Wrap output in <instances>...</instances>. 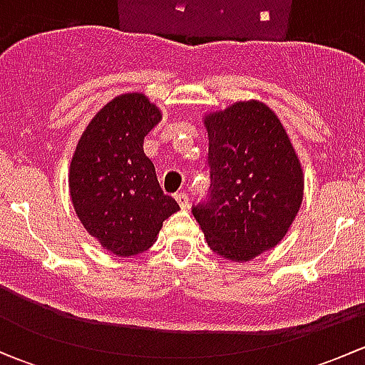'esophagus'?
I'll list each match as a JSON object with an SVG mask.
<instances>
[{
  "mask_svg": "<svg viewBox=\"0 0 365 365\" xmlns=\"http://www.w3.org/2000/svg\"><path fill=\"white\" fill-rule=\"evenodd\" d=\"M175 200L178 201V205L182 206V208H189V196H187L185 192H178V194H175Z\"/></svg>",
  "mask_w": 365,
  "mask_h": 365,
  "instance_id": "esophagus-1",
  "label": "esophagus"
}]
</instances>
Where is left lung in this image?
<instances>
[{
	"label": "left lung",
	"instance_id": "1",
	"mask_svg": "<svg viewBox=\"0 0 365 365\" xmlns=\"http://www.w3.org/2000/svg\"><path fill=\"white\" fill-rule=\"evenodd\" d=\"M210 189L192 206L210 249L249 261L275 247L304 196L298 157L284 127L263 102H237L205 120Z\"/></svg>",
	"mask_w": 365,
	"mask_h": 365
}]
</instances>
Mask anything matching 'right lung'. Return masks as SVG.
I'll return each instance as SVG.
<instances>
[{
  "label": "right lung",
  "mask_w": 365,
  "mask_h": 365,
  "mask_svg": "<svg viewBox=\"0 0 365 365\" xmlns=\"http://www.w3.org/2000/svg\"><path fill=\"white\" fill-rule=\"evenodd\" d=\"M160 118L145 95H120L95 114L72 157L68 187L77 217L116 256L148 251L162 222L180 210L143 152Z\"/></svg>",
  "instance_id": "obj_1"
}]
</instances>
